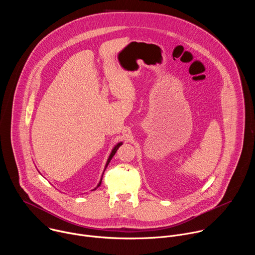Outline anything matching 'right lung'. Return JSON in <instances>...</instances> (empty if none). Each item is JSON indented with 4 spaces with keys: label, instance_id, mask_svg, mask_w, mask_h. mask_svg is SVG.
<instances>
[{
    "label": "right lung",
    "instance_id": "obj_1",
    "mask_svg": "<svg viewBox=\"0 0 255 255\" xmlns=\"http://www.w3.org/2000/svg\"><path fill=\"white\" fill-rule=\"evenodd\" d=\"M123 144V142H118L115 146L113 147V149H112V151H111V153H110V155H109V157H108V159H107V162H106V165H105V168H104V171H105V169L107 168V166H108V164L110 163V161H111V159H112V157L115 155V153H116V151L118 150V148L121 146V145ZM104 171H103V173H102V176H101V179H100V181H99V184L97 185V187L94 189V190H92V191H95V190H97L100 186H101V184H102V178H103V174H104Z\"/></svg>",
    "mask_w": 255,
    "mask_h": 255
}]
</instances>
